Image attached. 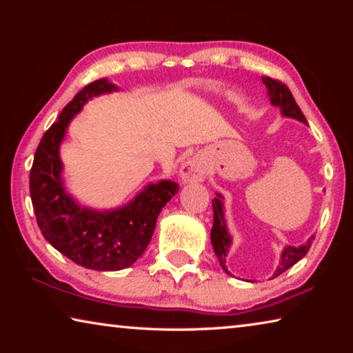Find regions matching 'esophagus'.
I'll list each match as a JSON object with an SVG mask.
<instances>
[{"mask_svg":"<svg viewBox=\"0 0 353 353\" xmlns=\"http://www.w3.org/2000/svg\"><path fill=\"white\" fill-rule=\"evenodd\" d=\"M181 179L185 183H193V182H201L204 181L207 174V162L202 155H194V157L188 159L181 166Z\"/></svg>","mask_w":353,"mask_h":353,"instance_id":"esophagus-1","label":"esophagus"}]
</instances>
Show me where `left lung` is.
<instances>
[{"mask_svg":"<svg viewBox=\"0 0 353 353\" xmlns=\"http://www.w3.org/2000/svg\"><path fill=\"white\" fill-rule=\"evenodd\" d=\"M261 81L266 85V90H268L266 93H268V97H270L271 104L279 107L282 117L297 119V121L307 124V118L303 117L302 110L299 109V105L296 104L294 98H292L290 88L286 87L285 83L279 82L276 79H271V77H268V76L261 77ZM223 199H224L223 194H219V193H216V198L213 199V227H212L210 240H212L214 255H216L219 260V265L223 266L225 274L232 276V272L227 270V266H225L227 254H229V249L232 246V235L229 234V229H227ZM313 240H314V235L310 236L308 240L302 244V246L283 248L282 255H280V263L276 268V271H274V274H272V279L280 276V274L285 272L286 270H290V268L292 265H296L299 260H302L303 256L307 255L308 249L312 248Z\"/></svg>","mask_w":353,"mask_h":353,"instance_id":"left-lung-1","label":"left lung"}]
</instances>
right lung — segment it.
<instances>
[{
	"mask_svg": "<svg viewBox=\"0 0 353 353\" xmlns=\"http://www.w3.org/2000/svg\"><path fill=\"white\" fill-rule=\"evenodd\" d=\"M118 90L107 77L83 87L41 137L29 174L41 235L67 259L93 271H119L134 265L151 241L162 208L179 191L176 182L159 181L148 183L128 204L97 210L81 205L65 188L61 145L71 119L90 99Z\"/></svg>",
	"mask_w": 353,
	"mask_h": 353,
	"instance_id": "1",
	"label": "right lung"
}]
</instances>
